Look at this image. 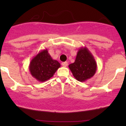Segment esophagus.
Returning a JSON list of instances; mask_svg holds the SVG:
<instances>
[{
    "mask_svg": "<svg viewBox=\"0 0 126 126\" xmlns=\"http://www.w3.org/2000/svg\"><path fill=\"white\" fill-rule=\"evenodd\" d=\"M68 62H63V63H62V65L63 66V67H66L67 66H68Z\"/></svg>",
    "mask_w": 126,
    "mask_h": 126,
    "instance_id": "1",
    "label": "esophagus"
}]
</instances>
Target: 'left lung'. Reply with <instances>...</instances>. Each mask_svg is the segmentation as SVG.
<instances>
[{
    "label": "left lung",
    "mask_w": 126,
    "mask_h": 126,
    "mask_svg": "<svg viewBox=\"0 0 126 126\" xmlns=\"http://www.w3.org/2000/svg\"><path fill=\"white\" fill-rule=\"evenodd\" d=\"M68 66L75 79L79 82L90 79L97 70L96 60L86 47L79 49L75 62Z\"/></svg>",
    "instance_id": "1"
}]
</instances>
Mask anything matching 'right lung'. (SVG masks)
<instances>
[{"label": "right lung", "mask_w": 126, "mask_h": 126, "mask_svg": "<svg viewBox=\"0 0 126 126\" xmlns=\"http://www.w3.org/2000/svg\"><path fill=\"white\" fill-rule=\"evenodd\" d=\"M60 66L58 61L52 59L46 49L32 59L29 68L32 77L39 82H43L53 77Z\"/></svg>", "instance_id": "add662e5"}]
</instances>
